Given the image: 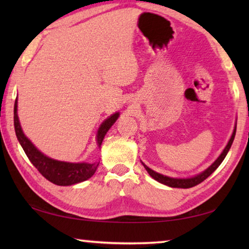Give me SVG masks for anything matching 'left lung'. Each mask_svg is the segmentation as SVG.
I'll use <instances>...</instances> for the list:
<instances>
[{"label":"left lung","instance_id":"left-lung-1","mask_svg":"<svg viewBox=\"0 0 249 249\" xmlns=\"http://www.w3.org/2000/svg\"><path fill=\"white\" fill-rule=\"evenodd\" d=\"M235 134H236V125H235L234 130H233V134H231V136L230 138L229 142H227V145L225 146V148L223 149L221 155L218 156L215 161H214L210 167L206 168L204 171H202L201 174H197L196 176L190 177V178H172V177L163 176L161 174H158V172L154 171L153 169H150V168L147 167L142 161V166L145 167V169L147 170V172H148L151 178L155 179L156 181H158V182H160V183L168 185V187H171V188H181V189L192 188V187H195V185L201 183L202 181H204L206 178H208L209 176L212 175L213 172L217 169V167L220 166L223 160H224L227 153H229V150L231 148V144H233V141H234V138H235Z\"/></svg>","mask_w":249,"mask_h":249}]
</instances>
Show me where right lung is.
I'll return each mask as SVG.
<instances>
[{"label":"right lung","instance_id":"right-lung-1","mask_svg":"<svg viewBox=\"0 0 249 249\" xmlns=\"http://www.w3.org/2000/svg\"><path fill=\"white\" fill-rule=\"evenodd\" d=\"M120 113L116 112L111 116H108L107 120L102 122L100 127L96 132V146L101 148L103 138L108 129L112 127V125L115 123L119 119ZM14 127L16 137L19 142L20 146L24 149L25 154L31 160V162L37 168L41 175L46 179L49 180L57 185H72L75 183L86 181L96 171V168L99 166V162H69V161H60L48 157L45 154L41 153L39 149L36 148V146L28 140L26 135L24 134L22 126L19 123V119L18 115V98L15 100L14 104Z\"/></svg>","mask_w":249,"mask_h":249}]
</instances>
